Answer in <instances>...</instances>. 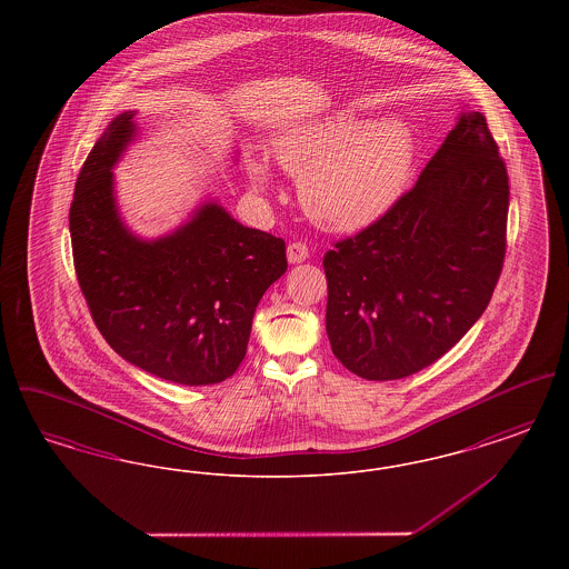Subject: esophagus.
<instances>
[{
	"mask_svg": "<svg viewBox=\"0 0 569 569\" xmlns=\"http://www.w3.org/2000/svg\"><path fill=\"white\" fill-rule=\"evenodd\" d=\"M309 258V247L305 243L288 244V262L290 264H300Z\"/></svg>",
	"mask_w": 569,
	"mask_h": 569,
	"instance_id": "esophagus-1",
	"label": "esophagus"
}]
</instances>
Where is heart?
<instances>
[{
  "label": "heart",
  "instance_id": "b5f03b06",
  "mask_svg": "<svg viewBox=\"0 0 569 569\" xmlns=\"http://www.w3.org/2000/svg\"><path fill=\"white\" fill-rule=\"evenodd\" d=\"M277 162L298 177L302 209L335 232L376 223L406 193L416 160V138L401 117L367 121L353 110L297 123L272 138ZM256 186L269 183V168L249 162Z\"/></svg>",
  "mask_w": 569,
  "mask_h": 569
}]
</instances>
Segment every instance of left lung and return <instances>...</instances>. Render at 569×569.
I'll return each mask as SVG.
<instances>
[{
	"label": "left lung",
	"mask_w": 569,
	"mask_h": 569,
	"mask_svg": "<svg viewBox=\"0 0 569 569\" xmlns=\"http://www.w3.org/2000/svg\"><path fill=\"white\" fill-rule=\"evenodd\" d=\"M508 170L482 112L462 110L416 186L325 256L326 332L358 378L433 365L485 313L506 256Z\"/></svg>",
	"instance_id": "8db88e82"
}]
</instances>
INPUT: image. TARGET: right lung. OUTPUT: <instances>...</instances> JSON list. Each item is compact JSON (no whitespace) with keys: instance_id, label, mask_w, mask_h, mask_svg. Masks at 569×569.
<instances>
[{"instance_id":"add662e5","label":"right lung","mask_w":569,"mask_h":569,"mask_svg":"<svg viewBox=\"0 0 569 569\" xmlns=\"http://www.w3.org/2000/svg\"><path fill=\"white\" fill-rule=\"evenodd\" d=\"M117 114L82 163L70 207L74 269L91 318L123 360L183 386L232 378L256 307L288 269L286 243L204 200L177 230L140 239L121 219L112 168L134 142Z\"/></svg>"}]
</instances>
